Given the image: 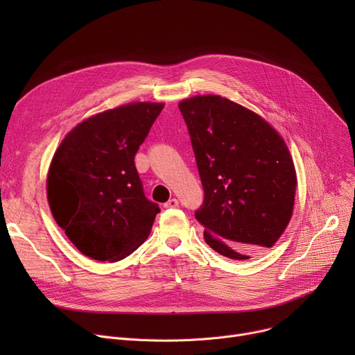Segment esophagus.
Wrapping results in <instances>:
<instances>
[{"label": "esophagus", "mask_w": 355, "mask_h": 355, "mask_svg": "<svg viewBox=\"0 0 355 355\" xmlns=\"http://www.w3.org/2000/svg\"><path fill=\"white\" fill-rule=\"evenodd\" d=\"M178 200L177 198H170L168 200L165 204H164V207L165 209H175V207H178Z\"/></svg>", "instance_id": "1"}]
</instances>
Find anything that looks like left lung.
<instances>
[{
  "mask_svg": "<svg viewBox=\"0 0 355 355\" xmlns=\"http://www.w3.org/2000/svg\"><path fill=\"white\" fill-rule=\"evenodd\" d=\"M204 201V241L233 260L275 246L293 213L296 171L281 134L256 112L218 95L182 99Z\"/></svg>",
  "mask_w": 355,
  "mask_h": 355,
  "instance_id": "obj_1",
  "label": "left lung"
}]
</instances>
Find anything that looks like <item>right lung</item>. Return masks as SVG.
<instances>
[{
  "mask_svg": "<svg viewBox=\"0 0 355 355\" xmlns=\"http://www.w3.org/2000/svg\"><path fill=\"white\" fill-rule=\"evenodd\" d=\"M162 107L132 102L103 110L74 126L55 149L47 201L85 256L118 262L151 233L159 207L145 198L134 157Z\"/></svg>",
  "mask_w": 355,
  "mask_h": 355,
  "instance_id": "1",
  "label": "right lung"
}]
</instances>
